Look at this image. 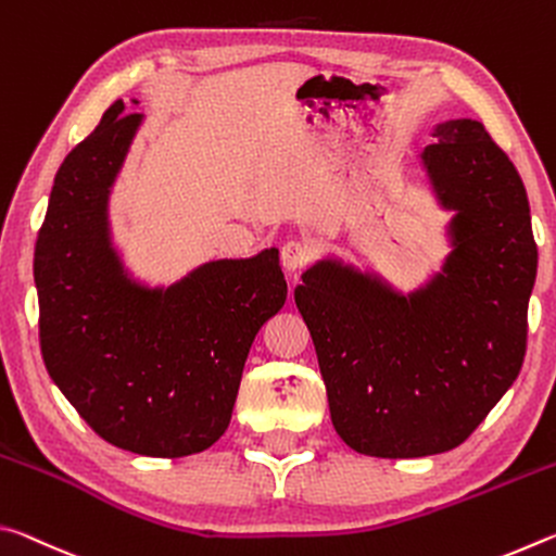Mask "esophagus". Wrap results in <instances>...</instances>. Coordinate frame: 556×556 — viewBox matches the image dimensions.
I'll use <instances>...</instances> for the list:
<instances>
[{
    "label": "esophagus",
    "instance_id": "1",
    "mask_svg": "<svg viewBox=\"0 0 556 556\" xmlns=\"http://www.w3.org/2000/svg\"><path fill=\"white\" fill-rule=\"evenodd\" d=\"M312 260H314V250L308 248L306 242L291 240L285 244V248H281V265H285L291 275H296L299 269L312 265Z\"/></svg>",
    "mask_w": 556,
    "mask_h": 556
}]
</instances>
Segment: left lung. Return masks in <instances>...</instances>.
<instances>
[{
  "label": "left lung",
  "mask_w": 556,
  "mask_h": 556,
  "mask_svg": "<svg viewBox=\"0 0 556 556\" xmlns=\"http://www.w3.org/2000/svg\"><path fill=\"white\" fill-rule=\"evenodd\" d=\"M425 162L456 208L446 275L409 299L321 262L294 301L312 331L331 421L357 454L417 458L456 448L520 375L538 277L530 203L476 119L439 125Z\"/></svg>",
  "instance_id": "1"
}]
</instances>
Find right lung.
Returning a JSON list of instances; mask_svg holds the SVG:
<instances>
[{
	"mask_svg": "<svg viewBox=\"0 0 556 556\" xmlns=\"http://www.w3.org/2000/svg\"><path fill=\"white\" fill-rule=\"evenodd\" d=\"M139 125L112 102L55 174L36 240L39 341L51 380L112 446L199 454L228 429L257 331L287 301L279 252L220 260L147 291L108 242L112 178Z\"/></svg>",
	"mask_w": 556,
	"mask_h": 556,
	"instance_id": "right-lung-1",
	"label": "right lung"
}]
</instances>
